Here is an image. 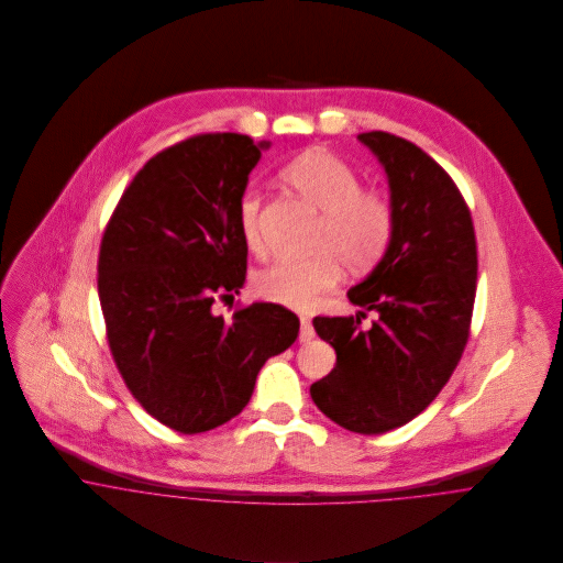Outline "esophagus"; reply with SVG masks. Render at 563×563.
I'll use <instances>...</instances> for the list:
<instances>
[{
    "label": "esophagus",
    "mask_w": 563,
    "mask_h": 563,
    "mask_svg": "<svg viewBox=\"0 0 563 563\" xmlns=\"http://www.w3.org/2000/svg\"><path fill=\"white\" fill-rule=\"evenodd\" d=\"M299 321H301V333H299L301 342H310V340L314 338V327H312V321H310L308 317H299Z\"/></svg>",
    "instance_id": "1"
}]
</instances>
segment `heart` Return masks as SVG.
I'll return each instance as SVG.
<instances>
[{"label": "heart", "instance_id": "heart-1", "mask_svg": "<svg viewBox=\"0 0 563 563\" xmlns=\"http://www.w3.org/2000/svg\"><path fill=\"white\" fill-rule=\"evenodd\" d=\"M279 179L321 212L314 253L308 260H279L253 277L255 292L295 310H310L322 292L333 288L342 268L366 273L388 253L397 212L379 188H364L357 170L338 156L310 150L279 170ZM260 199L244 192L239 203V230L251 253H262L264 241L257 225Z\"/></svg>", "mask_w": 563, "mask_h": 563}]
</instances>
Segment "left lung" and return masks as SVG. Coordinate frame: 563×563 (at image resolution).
<instances>
[{
    "mask_svg": "<svg viewBox=\"0 0 563 563\" xmlns=\"http://www.w3.org/2000/svg\"><path fill=\"white\" fill-rule=\"evenodd\" d=\"M384 164L397 230L375 271L346 297L379 314L317 317L335 366L312 384V401L335 424L377 435L416 418L451 379L471 335L477 239L451 175L413 143L388 132L357 136Z\"/></svg>",
    "mask_w": 563,
    "mask_h": 563,
    "instance_id": "1",
    "label": "left lung"
}]
</instances>
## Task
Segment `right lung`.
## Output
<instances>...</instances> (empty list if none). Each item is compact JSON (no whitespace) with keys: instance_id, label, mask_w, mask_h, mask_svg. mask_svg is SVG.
<instances>
[{"instance_id":"1","label":"right lung","mask_w":563,"mask_h":563,"mask_svg":"<svg viewBox=\"0 0 563 563\" xmlns=\"http://www.w3.org/2000/svg\"><path fill=\"white\" fill-rule=\"evenodd\" d=\"M266 147L232 132L166 147L134 175L101 239L97 290L114 364L145 411L179 433L239 416L264 362L299 335L297 314L277 303L212 312L244 284L239 203Z\"/></svg>"}]
</instances>
